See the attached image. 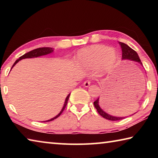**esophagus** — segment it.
<instances>
[{"instance_id":"1","label":"esophagus","mask_w":158,"mask_h":158,"mask_svg":"<svg viewBox=\"0 0 158 158\" xmlns=\"http://www.w3.org/2000/svg\"><path fill=\"white\" fill-rule=\"evenodd\" d=\"M90 84V80H87V81H85L84 83V87H89Z\"/></svg>"}]
</instances>
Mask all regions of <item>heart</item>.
<instances>
[{
    "instance_id": "obj_1",
    "label": "heart",
    "mask_w": 158,
    "mask_h": 158,
    "mask_svg": "<svg viewBox=\"0 0 158 158\" xmlns=\"http://www.w3.org/2000/svg\"><path fill=\"white\" fill-rule=\"evenodd\" d=\"M118 56L114 48L102 44L84 47L75 56L76 62L85 68L96 67L99 74H105L111 71L117 63Z\"/></svg>"
}]
</instances>
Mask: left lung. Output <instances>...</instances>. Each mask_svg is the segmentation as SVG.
Here are the masks:
<instances>
[{
  "mask_svg": "<svg viewBox=\"0 0 158 158\" xmlns=\"http://www.w3.org/2000/svg\"><path fill=\"white\" fill-rule=\"evenodd\" d=\"M119 44L121 45V49H122V59L123 60H129L131 61H134V62H137L140 63L141 65H142V63L141 62V60L137 53L135 52V50H133L132 48H130L128 45L126 44L123 43V42H119ZM99 98H98L97 100H96L93 104H94V106L95 109H97L98 114L100 115V116H102L105 118L109 120V121H119V120H122L125 118V117H118V116H111V115L105 112L104 110L101 109V107L99 105Z\"/></svg>",
  "mask_w": 158,
  "mask_h": 158,
  "instance_id": "obj_1",
  "label": "left lung"
}]
</instances>
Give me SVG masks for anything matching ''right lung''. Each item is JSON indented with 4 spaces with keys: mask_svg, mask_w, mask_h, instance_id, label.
<instances>
[{
    "mask_svg": "<svg viewBox=\"0 0 158 158\" xmlns=\"http://www.w3.org/2000/svg\"><path fill=\"white\" fill-rule=\"evenodd\" d=\"M53 52V49L52 47H42V48H38V49H35L34 50H32L31 52H29L28 53H25L24 55L21 56V57H19V59H17V60L15 61V63L13 64V65L12 67V68L14 67L16 64H17L19 61L22 60V59H24V58H37V57H39V56H44V55H47L49 54V53H52ZM69 95H70V93L68 94V95L67 96V98H65V103H64V105L63 106L62 109H61V111H60V113L58 114L57 116H56L55 117L52 118H51L49 120H47V121H45L43 122H48V121H52L53 120H54L58 118V116H60V115L62 114V112L63 111L64 109H65V106L67 105V104H68V99L69 98Z\"/></svg>",
    "mask_w": 158,
    "mask_h": 158,
    "instance_id": "obj_1",
    "label": "right lung"
}]
</instances>
